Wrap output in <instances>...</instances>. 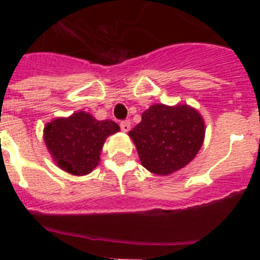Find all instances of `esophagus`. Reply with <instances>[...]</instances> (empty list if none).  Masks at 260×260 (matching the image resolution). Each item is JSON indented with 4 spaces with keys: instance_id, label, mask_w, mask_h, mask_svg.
<instances>
[{
    "instance_id": "34e87169",
    "label": "esophagus",
    "mask_w": 260,
    "mask_h": 260,
    "mask_svg": "<svg viewBox=\"0 0 260 260\" xmlns=\"http://www.w3.org/2000/svg\"><path fill=\"white\" fill-rule=\"evenodd\" d=\"M119 126H121V130H122L123 133H127L130 128H132V122L128 121V119H126V121H122V122L119 123Z\"/></svg>"
}]
</instances>
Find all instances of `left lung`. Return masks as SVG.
Masks as SVG:
<instances>
[{"mask_svg": "<svg viewBox=\"0 0 260 260\" xmlns=\"http://www.w3.org/2000/svg\"><path fill=\"white\" fill-rule=\"evenodd\" d=\"M204 121L189 105L155 104L142 114V121L128 133L147 171L168 176L186 167L201 150Z\"/></svg>", "mask_w": 260, "mask_h": 260, "instance_id": "left-lung-1", "label": "left lung"}]
</instances>
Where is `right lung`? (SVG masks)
Instances as JSON below:
<instances>
[{"label":"right lung","mask_w":260,"mask_h":260,"mask_svg":"<svg viewBox=\"0 0 260 260\" xmlns=\"http://www.w3.org/2000/svg\"><path fill=\"white\" fill-rule=\"evenodd\" d=\"M117 132L119 126L113 121H98L89 113L77 112L47 123L44 141L62 171L83 176L98 167L105 139Z\"/></svg>","instance_id":"add662e5"}]
</instances>
